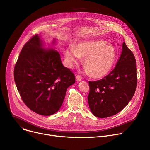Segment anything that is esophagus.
<instances>
[{
  "label": "esophagus",
  "instance_id": "obj_1",
  "mask_svg": "<svg viewBox=\"0 0 150 150\" xmlns=\"http://www.w3.org/2000/svg\"><path fill=\"white\" fill-rule=\"evenodd\" d=\"M76 80L77 81H81V80H82V78L80 76V75H76Z\"/></svg>",
  "mask_w": 150,
  "mask_h": 150
}]
</instances>
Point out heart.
I'll return each instance as SVG.
<instances>
[{
  "mask_svg": "<svg viewBox=\"0 0 150 150\" xmlns=\"http://www.w3.org/2000/svg\"><path fill=\"white\" fill-rule=\"evenodd\" d=\"M103 40L83 41L75 47L70 46L65 55L70 67H74L81 57H85L83 64L86 72L95 78L108 75L114 66L117 58L115 47Z\"/></svg>",
  "mask_w": 150,
  "mask_h": 150,
  "instance_id": "b5f03b06",
  "label": "heart"
}]
</instances>
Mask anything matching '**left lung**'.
I'll list each match as a JSON object with an SVG mask.
<instances>
[{
  "label": "left lung",
  "mask_w": 150,
  "mask_h": 150,
  "mask_svg": "<svg viewBox=\"0 0 150 150\" xmlns=\"http://www.w3.org/2000/svg\"><path fill=\"white\" fill-rule=\"evenodd\" d=\"M136 59L125 42L119 59L112 72L101 80L89 81L88 100L93 115H114L127 106L137 86Z\"/></svg>",
  "instance_id": "1"
}]
</instances>
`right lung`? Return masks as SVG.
Listing matches in <instances>:
<instances>
[{"label":"right lung","mask_w":150,"mask_h":150,"mask_svg":"<svg viewBox=\"0 0 150 150\" xmlns=\"http://www.w3.org/2000/svg\"><path fill=\"white\" fill-rule=\"evenodd\" d=\"M36 35L24 45L14 70V81L24 103L33 112L51 115L58 112L67 88L75 83L70 70L62 64L60 54Z\"/></svg>","instance_id":"obj_1"}]
</instances>
